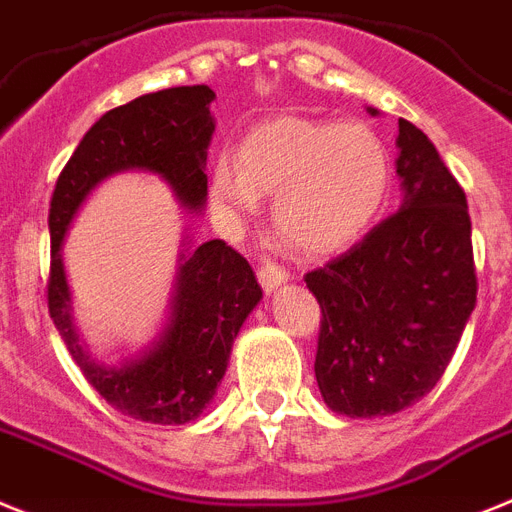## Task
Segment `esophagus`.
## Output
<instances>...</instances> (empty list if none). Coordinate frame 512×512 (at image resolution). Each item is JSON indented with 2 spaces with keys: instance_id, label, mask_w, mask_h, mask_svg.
Here are the masks:
<instances>
[{
  "instance_id": "esophagus-1",
  "label": "esophagus",
  "mask_w": 512,
  "mask_h": 512,
  "mask_svg": "<svg viewBox=\"0 0 512 512\" xmlns=\"http://www.w3.org/2000/svg\"><path fill=\"white\" fill-rule=\"evenodd\" d=\"M287 279H290V272L274 261H264V266L259 269V282L266 292H274L279 285H285Z\"/></svg>"
}]
</instances>
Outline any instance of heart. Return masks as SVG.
I'll return each mask as SVG.
<instances>
[{
	"mask_svg": "<svg viewBox=\"0 0 512 512\" xmlns=\"http://www.w3.org/2000/svg\"><path fill=\"white\" fill-rule=\"evenodd\" d=\"M391 183L388 152L362 124L277 119L220 155L209 178L214 207L243 222L274 196V222L300 251L352 246L381 212Z\"/></svg>",
	"mask_w": 512,
	"mask_h": 512,
	"instance_id": "heart-1",
	"label": "heart"
}]
</instances>
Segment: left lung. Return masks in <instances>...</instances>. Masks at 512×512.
Returning <instances> with one entry per match:
<instances>
[{"instance_id":"obj_1","label":"left lung","mask_w":512,"mask_h":512,"mask_svg":"<svg viewBox=\"0 0 512 512\" xmlns=\"http://www.w3.org/2000/svg\"><path fill=\"white\" fill-rule=\"evenodd\" d=\"M396 147L399 212L339 259L305 274L323 316L318 388L347 417H388L427 396L476 305L464 189L427 134L406 119H399Z\"/></svg>"}]
</instances>
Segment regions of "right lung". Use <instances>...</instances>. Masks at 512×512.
<instances>
[{"label": "right lung", "mask_w": 512, "mask_h": 512, "mask_svg": "<svg viewBox=\"0 0 512 512\" xmlns=\"http://www.w3.org/2000/svg\"><path fill=\"white\" fill-rule=\"evenodd\" d=\"M212 100L207 85L170 87L103 113L61 170L48 212V313L87 383L113 409L152 425H186L214 399L235 336L261 300L253 269L225 240L191 248L186 238L163 331L139 355L106 365L80 342L61 246L82 202L124 170L157 173L181 207L202 212L214 134Z\"/></svg>", "instance_id": "add662e5"}]
</instances>
